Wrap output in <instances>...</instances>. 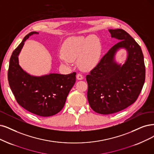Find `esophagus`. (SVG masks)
<instances>
[{
	"mask_svg": "<svg viewBox=\"0 0 154 154\" xmlns=\"http://www.w3.org/2000/svg\"><path fill=\"white\" fill-rule=\"evenodd\" d=\"M76 77H77V79H78V80H82L83 79V76L81 75V73H78Z\"/></svg>",
	"mask_w": 154,
	"mask_h": 154,
	"instance_id": "1",
	"label": "esophagus"
}]
</instances>
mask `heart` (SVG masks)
<instances>
[{
  "instance_id": "1",
  "label": "heart",
  "mask_w": 154,
  "mask_h": 154,
  "mask_svg": "<svg viewBox=\"0 0 154 154\" xmlns=\"http://www.w3.org/2000/svg\"><path fill=\"white\" fill-rule=\"evenodd\" d=\"M101 44L95 35L72 36L66 39L61 47V54L59 56L61 63L66 66L73 64L77 59L81 69L91 70L99 63L101 55Z\"/></svg>"
}]
</instances>
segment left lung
I'll list each match as a JSON object with an SVG mask.
<instances>
[{"label": "left lung", "mask_w": 154, "mask_h": 154, "mask_svg": "<svg viewBox=\"0 0 154 154\" xmlns=\"http://www.w3.org/2000/svg\"><path fill=\"white\" fill-rule=\"evenodd\" d=\"M119 42L108 51L86 75L88 100L91 108L100 114L121 111L137 100L145 80L143 54L138 44L122 29H109ZM121 49L127 51L123 64L115 60Z\"/></svg>", "instance_id": "8db88e82"}]
</instances>
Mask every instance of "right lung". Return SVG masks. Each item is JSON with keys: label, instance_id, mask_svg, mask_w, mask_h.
Segmentation results:
<instances>
[{"label": "right lung", "instance_id": "right-lung-1", "mask_svg": "<svg viewBox=\"0 0 154 154\" xmlns=\"http://www.w3.org/2000/svg\"><path fill=\"white\" fill-rule=\"evenodd\" d=\"M34 34L38 33H28L13 52L9 61L8 81L20 106L33 114L49 117L63 108L67 96L75 82L76 73L68 75L53 73L36 76L23 69L19 65L18 56L25 42Z\"/></svg>", "mask_w": 154, "mask_h": 154}]
</instances>
